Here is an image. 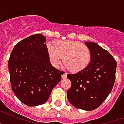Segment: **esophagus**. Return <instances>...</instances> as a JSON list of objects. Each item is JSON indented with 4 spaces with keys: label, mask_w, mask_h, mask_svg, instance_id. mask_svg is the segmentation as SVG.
Segmentation results:
<instances>
[{
    "label": "esophagus",
    "mask_w": 124,
    "mask_h": 124,
    "mask_svg": "<svg viewBox=\"0 0 124 124\" xmlns=\"http://www.w3.org/2000/svg\"><path fill=\"white\" fill-rule=\"evenodd\" d=\"M61 77L63 78H66V77H67V73L66 72H63V73H62L61 75Z\"/></svg>",
    "instance_id": "34e87169"
}]
</instances>
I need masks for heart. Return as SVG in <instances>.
I'll use <instances>...</instances> for the list:
<instances>
[{
  "label": "heart",
  "instance_id": "b5f03b06",
  "mask_svg": "<svg viewBox=\"0 0 124 124\" xmlns=\"http://www.w3.org/2000/svg\"><path fill=\"white\" fill-rule=\"evenodd\" d=\"M47 53L50 62L54 67L58 68L64 58L65 66L73 72L85 69L91 60L89 48L77 41H58L55 45L49 44Z\"/></svg>",
  "mask_w": 124,
  "mask_h": 124
}]
</instances>
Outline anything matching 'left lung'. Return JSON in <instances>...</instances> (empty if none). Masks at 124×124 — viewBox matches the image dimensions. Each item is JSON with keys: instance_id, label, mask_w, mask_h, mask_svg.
Segmentation results:
<instances>
[{"instance_id": "obj_1", "label": "left lung", "mask_w": 124, "mask_h": 124, "mask_svg": "<svg viewBox=\"0 0 124 124\" xmlns=\"http://www.w3.org/2000/svg\"><path fill=\"white\" fill-rule=\"evenodd\" d=\"M85 44L91 50V60L83 70L67 75L71 82L67 98L75 107L91 111L98 108L111 93L115 80L116 62L108 51L96 43Z\"/></svg>"}]
</instances>
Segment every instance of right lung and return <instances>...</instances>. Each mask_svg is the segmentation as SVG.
<instances>
[{
  "label": "right lung",
  "instance_id": "obj_1",
  "mask_svg": "<svg viewBox=\"0 0 124 124\" xmlns=\"http://www.w3.org/2000/svg\"><path fill=\"white\" fill-rule=\"evenodd\" d=\"M46 42L42 35H31L14 46L9 58L13 91L28 106L46 103L53 88L61 80L63 71L51 65Z\"/></svg>",
  "mask_w": 124,
  "mask_h": 124
}]
</instances>
